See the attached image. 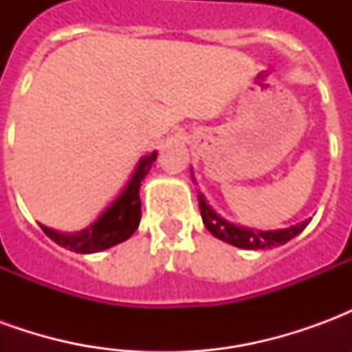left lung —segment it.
<instances>
[{"mask_svg":"<svg viewBox=\"0 0 352 352\" xmlns=\"http://www.w3.org/2000/svg\"><path fill=\"white\" fill-rule=\"evenodd\" d=\"M198 201L199 213H201L206 228L214 237H219V239L234 245V247H239V249H252V251H256V249H273V247H279V245H285L292 237L298 236L309 224V221H303L300 224H296V226H290V228L267 230V232L243 228V226H236L232 222L224 221L221 214L214 213L213 207L207 206L204 194H198Z\"/></svg>","mask_w":352,"mask_h":352,"instance_id":"8db88e82","label":"left lung"}]
</instances>
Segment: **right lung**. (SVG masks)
<instances>
[{"label":"right lung","mask_w":352,"mask_h":352,"mask_svg":"<svg viewBox=\"0 0 352 352\" xmlns=\"http://www.w3.org/2000/svg\"><path fill=\"white\" fill-rule=\"evenodd\" d=\"M154 160H156V151L139 160L138 168L126 184V188L120 192V196L88 228L80 230L77 234H60L56 230L47 228L41 224V230L54 243L73 252H80V254L105 251L113 245L126 241L138 230L139 221H141L139 186L153 168Z\"/></svg>","instance_id":"obj_1"}]
</instances>
